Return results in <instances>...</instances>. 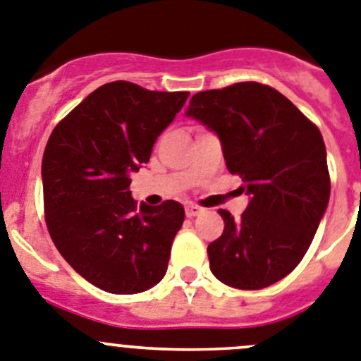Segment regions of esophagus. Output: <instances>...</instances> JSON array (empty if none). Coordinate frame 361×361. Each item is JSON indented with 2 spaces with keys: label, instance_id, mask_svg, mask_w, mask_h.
I'll return each instance as SVG.
<instances>
[{
  "label": "esophagus",
  "instance_id": "esophagus-1",
  "mask_svg": "<svg viewBox=\"0 0 361 361\" xmlns=\"http://www.w3.org/2000/svg\"><path fill=\"white\" fill-rule=\"evenodd\" d=\"M185 214H187V217H196V215L201 214V208L197 204H187L185 207Z\"/></svg>",
  "mask_w": 361,
  "mask_h": 361
}]
</instances>
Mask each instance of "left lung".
I'll return each mask as SVG.
<instances>
[{
	"label": "left lung",
	"mask_w": 361,
	"mask_h": 361,
	"mask_svg": "<svg viewBox=\"0 0 361 361\" xmlns=\"http://www.w3.org/2000/svg\"><path fill=\"white\" fill-rule=\"evenodd\" d=\"M185 116L221 140L231 174L249 196L238 219L208 245L210 271L228 287L258 290L290 274L328 208L329 173L319 128L290 99L257 82L192 96Z\"/></svg>",
	"instance_id": "1"
}]
</instances>
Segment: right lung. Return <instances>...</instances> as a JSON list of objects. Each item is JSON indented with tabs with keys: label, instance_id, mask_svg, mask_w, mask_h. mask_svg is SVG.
I'll return each instance as SVG.
<instances>
[{
	"label": "right lung",
	"instance_id": "right-lung-1",
	"mask_svg": "<svg viewBox=\"0 0 361 361\" xmlns=\"http://www.w3.org/2000/svg\"><path fill=\"white\" fill-rule=\"evenodd\" d=\"M188 92L104 83L56 124L42 157L49 235L67 264L110 294H139L167 272L185 210L131 197V174L147 164Z\"/></svg>",
	"mask_w": 361,
	"mask_h": 361
}]
</instances>
